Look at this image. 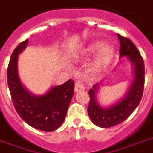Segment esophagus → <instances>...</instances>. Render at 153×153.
<instances>
[{"instance_id": "esophagus-1", "label": "esophagus", "mask_w": 153, "mask_h": 153, "mask_svg": "<svg viewBox=\"0 0 153 153\" xmlns=\"http://www.w3.org/2000/svg\"><path fill=\"white\" fill-rule=\"evenodd\" d=\"M84 89H85V87L82 85L81 82L80 81H76L75 83V92L76 93H77V92H81L83 91Z\"/></svg>"}]
</instances>
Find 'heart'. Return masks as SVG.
I'll return each instance as SVG.
<instances>
[{"label": "heart", "mask_w": 153, "mask_h": 153, "mask_svg": "<svg viewBox=\"0 0 153 153\" xmlns=\"http://www.w3.org/2000/svg\"><path fill=\"white\" fill-rule=\"evenodd\" d=\"M101 48L99 51V53L97 55V60H96V65L97 67H102L103 65H105L111 60L114 54V48L110 44H104L102 45V42H96L93 43L91 46H89V48L86 50L87 54H93L94 53L97 49Z\"/></svg>", "instance_id": "b5f03b06"}]
</instances>
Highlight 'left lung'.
Returning <instances> with one entry per match:
<instances>
[{
	"label": "left lung",
	"instance_id": "1",
	"mask_svg": "<svg viewBox=\"0 0 153 153\" xmlns=\"http://www.w3.org/2000/svg\"><path fill=\"white\" fill-rule=\"evenodd\" d=\"M117 36L120 43V57H127L133 64L134 80L124 97L106 108L101 106L96 99L99 84L94 85L93 89H89L88 114L94 124L102 128L114 127L126 120L140 102L144 88V63L140 51L129 39L119 34Z\"/></svg>",
	"mask_w": 153,
	"mask_h": 153
}]
</instances>
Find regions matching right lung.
<instances>
[{"instance_id": "right-lung-1", "label": "right lung", "mask_w": 153, "mask_h": 153, "mask_svg": "<svg viewBox=\"0 0 153 153\" xmlns=\"http://www.w3.org/2000/svg\"><path fill=\"white\" fill-rule=\"evenodd\" d=\"M28 39L13 51L7 68V81L16 111L27 124L43 131H53L64 123L74 94V81L68 80L54 86L47 94L36 96L27 90L18 74V56L26 48Z\"/></svg>"}]
</instances>
